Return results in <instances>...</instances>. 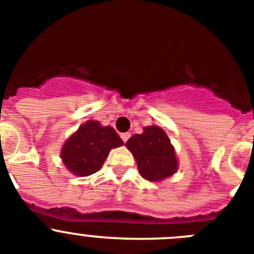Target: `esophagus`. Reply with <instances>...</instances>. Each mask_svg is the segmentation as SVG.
Masks as SVG:
<instances>
[{
	"label": "esophagus",
	"instance_id": "34e87169",
	"mask_svg": "<svg viewBox=\"0 0 254 254\" xmlns=\"http://www.w3.org/2000/svg\"><path fill=\"white\" fill-rule=\"evenodd\" d=\"M120 136H122L123 141H124V143H127V139L130 138V132H123V134H122V135H120Z\"/></svg>",
	"mask_w": 254,
	"mask_h": 254
}]
</instances>
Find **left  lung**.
<instances>
[{"label": "left lung", "instance_id": "left-lung-1", "mask_svg": "<svg viewBox=\"0 0 254 254\" xmlns=\"http://www.w3.org/2000/svg\"><path fill=\"white\" fill-rule=\"evenodd\" d=\"M125 145L134 155L141 177L148 181H162L178 170L175 148L159 127H145L141 134L132 135Z\"/></svg>", "mask_w": 254, "mask_h": 254}]
</instances>
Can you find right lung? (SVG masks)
Instances as JSON below:
<instances>
[{"mask_svg": "<svg viewBox=\"0 0 254 254\" xmlns=\"http://www.w3.org/2000/svg\"><path fill=\"white\" fill-rule=\"evenodd\" d=\"M124 141L111 127H102L97 120H88L67 139L61 150V158L70 173L90 176L97 172L113 148Z\"/></svg>", "mask_w": 254, "mask_h": 254, "instance_id": "obj_1", "label": "right lung"}]
</instances>
